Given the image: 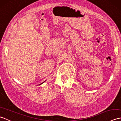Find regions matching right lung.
Segmentation results:
<instances>
[{
    "label": "right lung",
    "mask_w": 121,
    "mask_h": 121,
    "mask_svg": "<svg viewBox=\"0 0 121 121\" xmlns=\"http://www.w3.org/2000/svg\"><path fill=\"white\" fill-rule=\"evenodd\" d=\"M45 81H44V82H43V83H44V82H45ZM43 83H42V84H40V85H41V84H43Z\"/></svg>",
    "instance_id": "1"
}]
</instances>
